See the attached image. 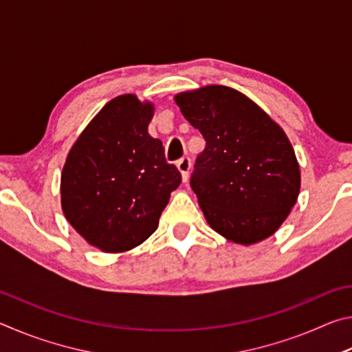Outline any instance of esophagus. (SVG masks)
<instances>
[{"mask_svg": "<svg viewBox=\"0 0 352 352\" xmlns=\"http://www.w3.org/2000/svg\"><path fill=\"white\" fill-rule=\"evenodd\" d=\"M177 168H178V170H180L183 182H186L188 177H189V170H190V158L183 157L180 162L177 163Z\"/></svg>", "mask_w": 352, "mask_h": 352, "instance_id": "esophagus-1", "label": "esophagus"}]
</instances>
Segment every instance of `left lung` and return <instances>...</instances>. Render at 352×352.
<instances>
[{
  "instance_id": "left-lung-1",
  "label": "left lung",
  "mask_w": 352,
  "mask_h": 352,
  "mask_svg": "<svg viewBox=\"0 0 352 352\" xmlns=\"http://www.w3.org/2000/svg\"><path fill=\"white\" fill-rule=\"evenodd\" d=\"M175 102L206 141L190 175L206 222L242 245L267 239L300 194V166L287 135L234 88L201 87L177 94Z\"/></svg>"
}]
</instances>
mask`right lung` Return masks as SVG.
Wrapping results in <instances>:
<instances>
[{
	"label": "right lung",
	"instance_id": "add662e5",
	"mask_svg": "<svg viewBox=\"0 0 352 352\" xmlns=\"http://www.w3.org/2000/svg\"><path fill=\"white\" fill-rule=\"evenodd\" d=\"M153 104L135 94L111 99L71 147L62 170V210L88 243L121 253L158 226L170 192L182 183L147 132Z\"/></svg>",
	"mask_w": 352,
	"mask_h": 352
}]
</instances>
